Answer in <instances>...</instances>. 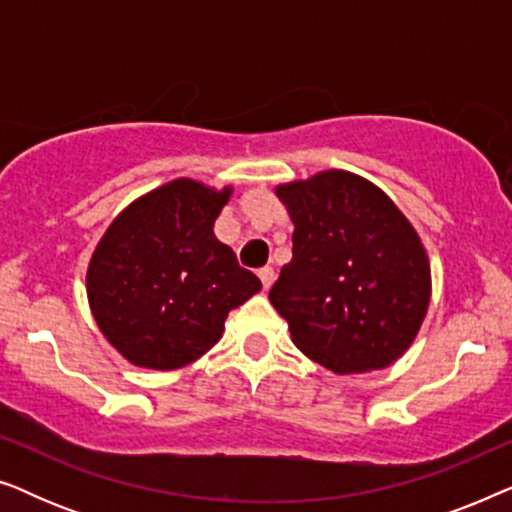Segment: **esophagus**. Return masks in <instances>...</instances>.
Segmentation results:
<instances>
[{
    "label": "esophagus",
    "instance_id": "34e87169",
    "mask_svg": "<svg viewBox=\"0 0 512 512\" xmlns=\"http://www.w3.org/2000/svg\"><path fill=\"white\" fill-rule=\"evenodd\" d=\"M258 277H261L263 289L268 291L270 286H272V282H275V270H272V268H261V270H258Z\"/></svg>",
    "mask_w": 512,
    "mask_h": 512
}]
</instances>
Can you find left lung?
I'll return each mask as SVG.
<instances>
[{
    "mask_svg": "<svg viewBox=\"0 0 512 512\" xmlns=\"http://www.w3.org/2000/svg\"><path fill=\"white\" fill-rule=\"evenodd\" d=\"M293 258L270 289L291 340L335 375L382 370L415 342L431 300L417 230L382 188L345 170L275 188Z\"/></svg>",
    "mask_w": 512,
    "mask_h": 512,
    "instance_id": "1",
    "label": "left lung"
}]
</instances>
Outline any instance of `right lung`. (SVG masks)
<instances>
[{"instance_id": "1", "label": "right lung", "mask_w": 512, "mask_h": 512, "mask_svg": "<svg viewBox=\"0 0 512 512\" xmlns=\"http://www.w3.org/2000/svg\"><path fill=\"white\" fill-rule=\"evenodd\" d=\"M233 186L181 177L130 202L97 242L88 305L109 345L132 366L184 368L223 335L230 310L261 291L214 221Z\"/></svg>"}]
</instances>
